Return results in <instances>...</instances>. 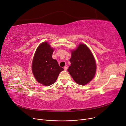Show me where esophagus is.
I'll list each match as a JSON object with an SVG mask.
<instances>
[{"label":"esophagus","instance_id":"34e87169","mask_svg":"<svg viewBox=\"0 0 126 126\" xmlns=\"http://www.w3.org/2000/svg\"><path fill=\"white\" fill-rule=\"evenodd\" d=\"M64 68L65 70H66L68 69V66L67 65H65V66H64Z\"/></svg>","mask_w":126,"mask_h":126}]
</instances>
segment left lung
<instances>
[{"label": "left lung", "mask_w": 126, "mask_h": 126, "mask_svg": "<svg viewBox=\"0 0 126 126\" xmlns=\"http://www.w3.org/2000/svg\"><path fill=\"white\" fill-rule=\"evenodd\" d=\"M71 65L67 69L74 81L84 85L92 80L95 76L96 63L93 55L86 45L80 44L71 51Z\"/></svg>", "instance_id": "1"}]
</instances>
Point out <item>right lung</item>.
I'll return each mask as SVG.
<instances>
[{"mask_svg":"<svg viewBox=\"0 0 126 126\" xmlns=\"http://www.w3.org/2000/svg\"><path fill=\"white\" fill-rule=\"evenodd\" d=\"M53 51L47 42L42 43L37 48L32 63V71L36 80L46 86L54 83L60 72L64 70L52 58Z\"/></svg>","mask_w":126,"mask_h":126,"instance_id":"obj_1","label":"right lung"}]
</instances>
